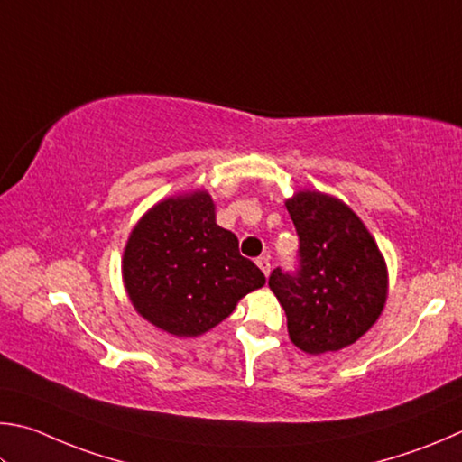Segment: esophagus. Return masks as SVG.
<instances>
[{"mask_svg":"<svg viewBox=\"0 0 462 462\" xmlns=\"http://www.w3.org/2000/svg\"><path fill=\"white\" fill-rule=\"evenodd\" d=\"M255 263H257V268H260V270L265 273V276H268V273H270V268H272V263H270V255H262V257H257Z\"/></svg>","mask_w":462,"mask_h":462,"instance_id":"esophagus-1","label":"esophagus"}]
</instances>
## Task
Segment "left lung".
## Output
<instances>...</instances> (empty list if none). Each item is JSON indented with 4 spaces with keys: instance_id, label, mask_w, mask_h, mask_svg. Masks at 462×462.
Segmentation results:
<instances>
[{
    "instance_id": "left-lung-1",
    "label": "left lung",
    "mask_w": 462,
    "mask_h": 462,
    "mask_svg": "<svg viewBox=\"0 0 462 462\" xmlns=\"http://www.w3.org/2000/svg\"><path fill=\"white\" fill-rule=\"evenodd\" d=\"M298 233L294 272L268 284L284 306L292 343L310 355L353 345L374 327L387 296V270L361 218L338 199L298 192L286 200Z\"/></svg>"
}]
</instances>
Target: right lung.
Segmentation results:
<instances>
[{"mask_svg":"<svg viewBox=\"0 0 462 462\" xmlns=\"http://www.w3.org/2000/svg\"><path fill=\"white\" fill-rule=\"evenodd\" d=\"M124 282L135 310L176 337H197L225 320L265 284L239 241L215 223L208 192L158 202L127 239Z\"/></svg>","mask_w":462,"mask_h":462,"instance_id":"right-lung-1","label":"right lung"}]
</instances>
